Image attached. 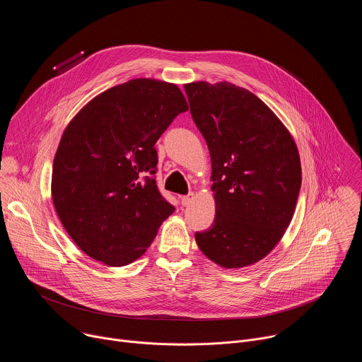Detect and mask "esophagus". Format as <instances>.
<instances>
[{
  "label": "esophagus",
  "instance_id": "34e87169",
  "mask_svg": "<svg viewBox=\"0 0 362 362\" xmlns=\"http://www.w3.org/2000/svg\"><path fill=\"white\" fill-rule=\"evenodd\" d=\"M193 199H194V194L190 192V193H187L186 196H182V197H180V203H182L183 206H189V204L193 202Z\"/></svg>",
  "mask_w": 362,
  "mask_h": 362
}]
</instances>
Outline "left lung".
Returning <instances> with one entry per match:
<instances>
[{"instance_id": "8db88e82", "label": "left lung", "mask_w": 362, "mask_h": 362, "mask_svg": "<svg viewBox=\"0 0 362 362\" xmlns=\"http://www.w3.org/2000/svg\"><path fill=\"white\" fill-rule=\"evenodd\" d=\"M194 124L208 144L216 216L196 232L199 249L223 268L265 257L295 212L302 173L296 144L274 112L246 88L185 84Z\"/></svg>"}]
</instances>
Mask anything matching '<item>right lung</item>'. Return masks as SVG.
<instances>
[{"label":"right lung","instance_id":"right-lung-1","mask_svg":"<svg viewBox=\"0 0 362 362\" xmlns=\"http://www.w3.org/2000/svg\"><path fill=\"white\" fill-rule=\"evenodd\" d=\"M186 110L176 84L134 78L94 97L66 127L51 194L64 229L93 259L132 264L175 212L153 176L154 144Z\"/></svg>","mask_w":362,"mask_h":362}]
</instances>
